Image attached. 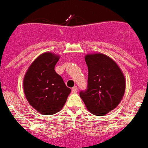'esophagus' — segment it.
Segmentation results:
<instances>
[{
	"label": "esophagus",
	"mask_w": 148,
	"mask_h": 148,
	"mask_svg": "<svg viewBox=\"0 0 148 148\" xmlns=\"http://www.w3.org/2000/svg\"><path fill=\"white\" fill-rule=\"evenodd\" d=\"M77 91H78V88H77V87L76 86H75V87H73L72 89V93H76L77 92Z\"/></svg>",
	"instance_id": "obj_1"
}]
</instances>
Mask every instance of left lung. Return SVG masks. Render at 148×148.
<instances>
[{"instance_id":"left-lung-1","label":"left lung","mask_w":148,"mask_h":148,"mask_svg":"<svg viewBox=\"0 0 148 148\" xmlns=\"http://www.w3.org/2000/svg\"><path fill=\"white\" fill-rule=\"evenodd\" d=\"M88 69V88L79 96L87 109L95 116H102L115 109L125 92L126 80L119 65L103 53L85 56Z\"/></svg>"}]
</instances>
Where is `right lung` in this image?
<instances>
[{
  "label": "right lung",
  "instance_id": "1",
  "mask_svg": "<svg viewBox=\"0 0 148 148\" xmlns=\"http://www.w3.org/2000/svg\"><path fill=\"white\" fill-rule=\"evenodd\" d=\"M60 56L45 52L31 64L26 72L23 87L29 104L42 115H53L62 109L71 89L55 71Z\"/></svg>",
  "mask_w": 148,
  "mask_h": 148
}]
</instances>
